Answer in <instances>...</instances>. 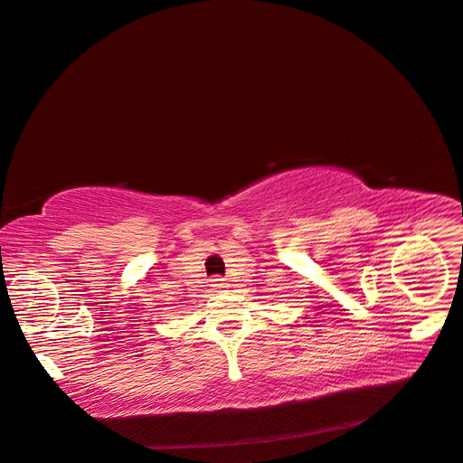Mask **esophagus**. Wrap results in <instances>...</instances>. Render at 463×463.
<instances>
[{
  "mask_svg": "<svg viewBox=\"0 0 463 463\" xmlns=\"http://www.w3.org/2000/svg\"><path fill=\"white\" fill-rule=\"evenodd\" d=\"M222 281H224V279H213V285H215V287H224V285H227V283H222Z\"/></svg>",
  "mask_w": 463,
  "mask_h": 463,
  "instance_id": "1",
  "label": "esophagus"
}]
</instances>
